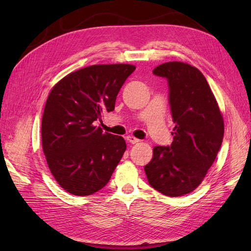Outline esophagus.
Returning a JSON list of instances; mask_svg holds the SVG:
<instances>
[{
    "label": "esophagus",
    "instance_id": "esophagus-1",
    "mask_svg": "<svg viewBox=\"0 0 251 251\" xmlns=\"http://www.w3.org/2000/svg\"><path fill=\"white\" fill-rule=\"evenodd\" d=\"M126 139H127V141H128L129 143H131V145H135V143H138V142H139V139H137V138H135L134 136H128V137H126Z\"/></svg>",
    "mask_w": 251,
    "mask_h": 251
}]
</instances>
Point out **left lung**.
<instances>
[{
  "label": "left lung",
  "instance_id": "1",
  "mask_svg": "<svg viewBox=\"0 0 251 251\" xmlns=\"http://www.w3.org/2000/svg\"><path fill=\"white\" fill-rule=\"evenodd\" d=\"M153 73L168 82L174 141L168 147H154L145 172L153 189L167 196H182L201 184L215 162L225 134L223 117L197 68L170 61Z\"/></svg>",
  "mask_w": 251,
  "mask_h": 251
}]
</instances>
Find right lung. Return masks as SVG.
<instances>
[{
  "instance_id": "obj_1",
  "label": "right lung",
  "mask_w": 251,
  "mask_h": 251,
  "mask_svg": "<svg viewBox=\"0 0 251 251\" xmlns=\"http://www.w3.org/2000/svg\"><path fill=\"white\" fill-rule=\"evenodd\" d=\"M132 65H94L68 74L50 90L42 119V146L51 175L77 196L101 190L126 150L124 138L94 123L114 110Z\"/></svg>"
}]
</instances>
